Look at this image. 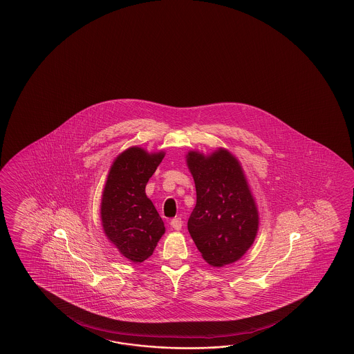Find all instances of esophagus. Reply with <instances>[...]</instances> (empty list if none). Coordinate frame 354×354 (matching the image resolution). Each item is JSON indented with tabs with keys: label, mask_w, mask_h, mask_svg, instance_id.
<instances>
[{
	"label": "esophagus",
	"mask_w": 354,
	"mask_h": 354,
	"mask_svg": "<svg viewBox=\"0 0 354 354\" xmlns=\"http://www.w3.org/2000/svg\"><path fill=\"white\" fill-rule=\"evenodd\" d=\"M183 225V221L180 220V218H174L171 220V226L174 227V230H180Z\"/></svg>",
	"instance_id": "34e87169"
}]
</instances>
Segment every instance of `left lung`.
<instances>
[{
	"instance_id": "1",
	"label": "left lung",
	"mask_w": 354,
	"mask_h": 354,
	"mask_svg": "<svg viewBox=\"0 0 354 354\" xmlns=\"http://www.w3.org/2000/svg\"><path fill=\"white\" fill-rule=\"evenodd\" d=\"M196 186V206L188 232L212 267L234 263L245 254L258 232V209L241 163L218 148L210 156L188 151Z\"/></svg>"
}]
</instances>
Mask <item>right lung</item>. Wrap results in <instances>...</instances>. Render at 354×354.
<instances>
[{
	"label": "right lung",
	"instance_id": "obj_1",
	"mask_svg": "<svg viewBox=\"0 0 354 354\" xmlns=\"http://www.w3.org/2000/svg\"><path fill=\"white\" fill-rule=\"evenodd\" d=\"M165 151L148 153L131 147L113 160L101 200V221L107 239L133 263L153 254L166 232L158 211L145 195V186Z\"/></svg>",
	"mask_w": 354,
	"mask_h": 354
}]
</instances>
